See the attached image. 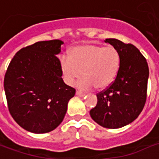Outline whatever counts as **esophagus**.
Masks as SVG:
<instances>
[{
  "mask_svg": "<svg viewBox=\"0 0 159 159\" xmlns=\"http://www.w3.org/2000/svg\"><path fill=\"white\" fill-rule=\"evenodd\" d=\"M76 95H77V96H79V97H83V96H85V93H81V92H79V91H76Z\"/></svg>",
  "mask_w": 159,
  "mask_h": 159,
  "instance_id": "obj_1",
  "label": "esophagus"
}]
</instances>
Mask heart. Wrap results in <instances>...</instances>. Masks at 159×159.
<instances>
[{
	"label": "heart",
	"mask_w": 159,
	"mask_h": 159,
	"mask_svg": "<svg viewBox=\"0 0 159 159\" xmlns=\"http://www.w3.org/2000/svg\"><path fill=\"white\" fill-rule=\"evenodd\" d=\"M59 66L65 82L70 86L83 75L76 83L77 89L87 91L95 87L103 89L111 85L117 76L120 55L113 46L86 44L73 48L70 57L61 56Z\"/></svg>",
	"instance_id": "1"
}]
</instances>
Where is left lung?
Returning <instances> with one entry per match:
<instances>
[{
  "label": "left lung",
  "mask_w": 159,
  "mask_h": 159,
  "mask_svg": "<svg viewBox=\"0 0 159 159\" xmlns=\"http://www.w3.org/2000/svg\"><path fill=\"white\" fill-rule=\"evenodd\" d=\"M105 42L119 52V70L113 83L97 93L96 107L89 113L100 126L118 129L132 123L143 110L149 69L147 59L134 45L114 38L106 39Z\"/></svg>",
  "instance_id": "1"
}]
</instances>
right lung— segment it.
Here are the masks:
<instances>
[{"mask_svg": "<svg viewBox=\"0 0 159 159\" xmlns=\"http://www.w3.org/2000/svg\"><path fill=\"white\" fill-rule=\"evenodd\" d=\"M60 40L37 42L20 49L9 64L4 89L9 111L19 126L34 134L55 129L76 90L66 85L57 56Z\"/></svg>", "mask_w": 159, "mask_h": 159, "instance_id": "1", "label": "right lung"}]
</instances>
